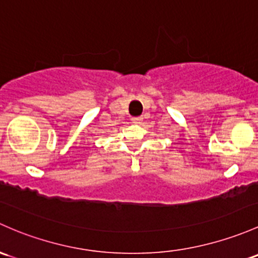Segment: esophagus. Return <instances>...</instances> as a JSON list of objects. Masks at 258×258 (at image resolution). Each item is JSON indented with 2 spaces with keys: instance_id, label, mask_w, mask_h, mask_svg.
<instances>
[{
  "instance_id": "1",
  "label": "esophagus",
  "mask_w": 258,
  "mask_h": 258,
  "mask_svg": "<svg viewBox=\"0 0 258 258\" xmlns=\"http://www.w3.org/2000/svg\"><path fill=\"white\" fill-rule=\"evenodd\" d=\"M142 120H143L142 116H138V117H132V122H134V123H141Z\"/></svg>"
}]
</instances>
